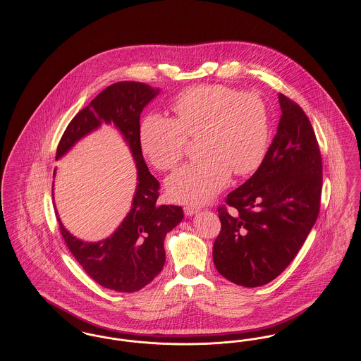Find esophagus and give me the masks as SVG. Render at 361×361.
Returning <instances> with one entry per match:
<instances>
[{
	"mask_svg": "<svg viewBox=\"0 0 361 361\" xmlns=\"http://www.w3.org/2000/svg\"><path fill=\"white\" fill-rule=\"evenodd\" d=\"M200 209L197 208V207H192L187 206L184 207V214L187 215V216H192V215H195V214H197Z\"/></svg>",
	"mask_w": 361,
	"mask_h": 361,
	"instance_id": "1",
	"label": "esophagus"
}]
</instances>
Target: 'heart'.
Wrapping results in <instances>:
<instances>
[{
    "label": "heart",
    "instance_id": "b5f03b06",
    "mask_svg": "<svg viewBox=\"0 0 361 361\" xmlns=\"http://www.w3.org/2000/svg\"><path fill=\"white\" fill-rule=\"evenodd\" d=\"M174 118L146 116L139 128L143 154L168 172L183 159L187 137L199 139L204 157L172 174L166 189L173 200L204 204L228 184L231 172L247 176L262 164L269 140L268 111L256 93L226 85H196L174 97Z\"/></svg>",
    "mask_w": 361,
    "mask_h": 361
}]
</instances>
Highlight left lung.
Here are the masks:
<instances>
[{"label": "left lung", "mask_w": 361, "mask_h": 361, "mask_svg": "<svg viewBox=\"0 0 361 361\" xmlns=\"http://www.w3.org/2000/svg\"><path fill=\"white\" fill-rule=\"evenodd\" d=\"M279 103L277 133L262 164L218 208L222 227L214 242V264L243 287H259L280 275L319 214L322 159L315 133L298 104L281 93Z\"/></svg>", "instance_id": "obj_1"}]
</instances>
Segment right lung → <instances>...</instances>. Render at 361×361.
Masks as SVG:
<instances>
[{
  "label": "right lung",
  "mask_w": 361,
  "mask_h": 361,
  "mask_svg": "<svg viewBox=\"0 0 361 361\" xmlns=\"http://www.w3.org/2000/svg\"><path fill=\"white\" fill-rule=\"evenodd\" d=\"M158 92L159 89L135 81H121L105 87L70 121L56 149L55 158L59 159L81 137L103 123H112L121 131L137 164L133 207L111 237L100 242L78 240L56 216L71 255L96 283L112 291H139L162 271L165 235L184 218L180 206L157 204L159 183L149 172L139 143L140 114Z\"/></svg>",
  "instance_id": "add662e5"
}]
</instances>
